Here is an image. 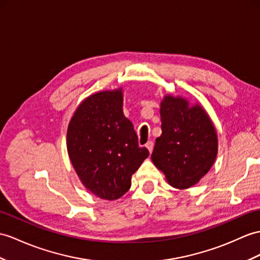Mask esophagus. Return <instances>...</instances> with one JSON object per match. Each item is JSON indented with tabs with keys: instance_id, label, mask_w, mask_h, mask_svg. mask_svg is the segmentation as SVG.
<instances>
[{
	"instance_id": "obj_1",
	"label": "esophagus",
	"mask_w": 260,
	"mask_h": 260,
	"mask_svg": "<svg viewBox=\"0 0 260 260\" xmlns=\"http://www.w3.org/2000/svg\"><path fill=\"white\" fill-rule=\"evenodd\" d=\"M145 147H147V149L149 150V152L151 153L152 150H153V142H152V141H148L147 144H145Z\"/></svg>"
}]
</instances>
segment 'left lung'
Masks as SVG:
<instances>
[{
    "label": "left lung",
    "instance_id": "8db88e82",
    "mask_svg": "<svg viewBox=\"0 0 260 260\" xmlns=\"http://www.w3.org/2000/svg\"><path fill=\"white\" fill-rule=\"evenodd\" d=\"M162 135L151 159L171 186L195 185L210 171L217 155V134L203 107L167 94L160 108Z\"/></svg>",
    "mask_w": 260,
    "mask_h": 260
}]
</instances>
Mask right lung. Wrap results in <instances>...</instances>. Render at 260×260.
<instances>
[{"mask_svg": "<svg viewBox=\"0 0 260 260\" xmlns=\"http://www.w3.org/2000/svg\"><path fill=\"white\" fill-rule=\"evenodd\" d=\"M122 105L121 88L96 92L78 106L68 124L69 159L84 186L103 200L128 192L132 174L149 156Z\"/></svg>", "mask_w": 260, "mask_h": 260, "instance_id": "add662e5", "label": "right lung"}]
</instances>
